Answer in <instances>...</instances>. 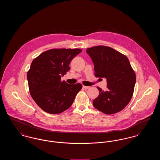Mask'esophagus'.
<instances>
[{
    "label": "esophagus",
    "mask_w": 160,
    "mask_h": 160,
    "mask_svg": "<svg viewBox=\"0 0 160 160\" xmlns=\"http://www.w3.org/2000/svg\"><path fill=\"white\" fill-rule=\"evenodd\" d=\"M83 88L84 89H88L90 87H89V86H84V85H83Z\"/></svg>",
    "instance_id": "esophagus-1"
}]
</instances>
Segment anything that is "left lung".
I'll return each mask as SVG.
<instances>
[{
	"instance_id": "8db88e82",
	"label": "left lung",
	"mask_w": 160,
	"mask_h": 160,
	"mask_svg": "<svg viewBox=\"0 0 160 160\" xmlns=\"http://www.w3.org/2000/svg\"><path fill=\"white\" fill-rule=\"evenodd\" d=\"M86 53L94 64L95 76L106 78L107 83L106 91L97 87L99 95L93 100V107L106 114L121 111L131 99L136 81L128 58L107 46L88 48Z\"/></svg>"
}]
</instances>
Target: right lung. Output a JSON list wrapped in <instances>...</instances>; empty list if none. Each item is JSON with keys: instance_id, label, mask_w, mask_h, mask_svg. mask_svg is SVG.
Masks as SVG:
<instances>
[{"instance_id": "right-lung-1", "label": "right lung", "mask_w": 160, "mask_h": 160, "mask_svg": "<svg viewBox=\"0 0 160 160\" xmlns=\"http://www.w3.org/2000/svg\"><path fill=\"white\" fill-rule=\"evenodd\" d=\"M82 51L79 48L51 49L32 61L27 74L29 92L32 98L44 112L61 113L73 103L82 85L62 82L61 77L67 74L71 61Z\"/></svg>"}]
</instances>
